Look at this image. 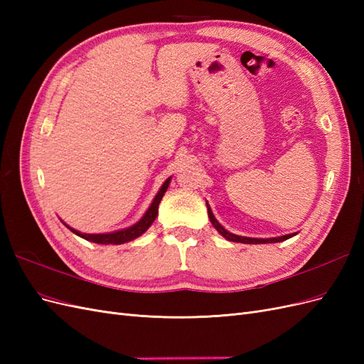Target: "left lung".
Masks as SVG:
<instances>
[{"instance_id":"8db88e82","label":"left lung","mask_w":364,"mask_h":364,"mask_svg":"<svg viewBox=\"0 0 364 364\" xmlns=\"http://www.w3.org/2000/svg\"><path fill=\"white\" fill-rule=\"evenodd\" d=\"M206 208H208V217L211 220L213 226L217 229V232L225 237L228 241H234V243H245V245H267V243H279V241L289 240L291 237H294L296 234H287V235H281V237H273V238H252V237H241V235H235L232 232H229L228 229H225L222 225L217 222V218L213 214L211 206L208 205L206 202Z\"/></svg>"}]
</instances>
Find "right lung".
<instances>
[{"instance_id":"add662e5","label":"right lung","mask_w":364,"mask_h":364,"mask_svg":"<svg viewBox=\"0 0 364 364\" xmlns=\"http://www.w3.org/2000/svg\"><path fill=\"white\" fill-rule=\"evenodd\" d=\"M170 182H171V176L162 183V186L159 188L158 194L155 196V199H153V202L150 203L146 214L142 215L135 225H132L129 228L118 229V230H114V232H106V234H83V232H80V230H77V229L68 226L67 223H63V225L67 226L71 230V232H74L75 235H79V237H82L87 241H92V243H97V245H123V243H127V241H132V240L141 237L151 226V223L155 222V218L158 217L159 203L162 200L165 191H167Z\"/></svg>"}]
</instances>
